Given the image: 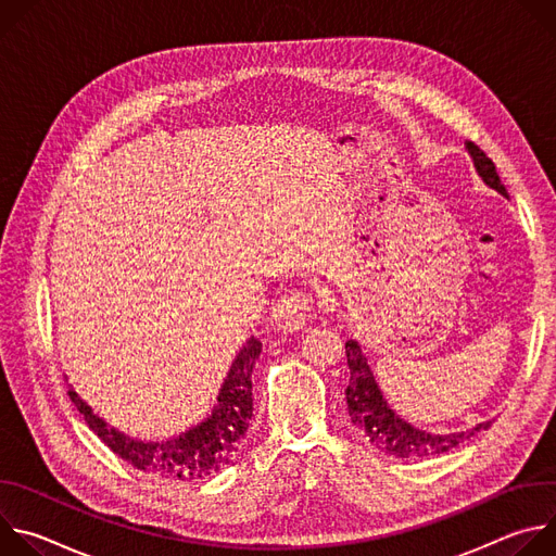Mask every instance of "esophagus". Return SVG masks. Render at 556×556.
<instances>
[{
	"instance_id": "1",
	"label": "esophagus",
	"mask_w": 556,
	"mask_h": 556,
	"mask_svg": "<svg viewBox=\"0 0 556 556\" xmlns=\"http://www.w3.org/2000/svg\"><path fill=\"white\" fill-rule=\"evenodd\" d=\"M312 307V296L307 292H286L273 307V324L281 332H296L305 326V314Z\"/></svg>"
}]
</instances>
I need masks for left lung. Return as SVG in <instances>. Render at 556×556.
<instances>
[{
    "instance_id": "left-lung-1",
    "label": "left lung",
    "mask_w": 556,
    "mask_h": 556,
    "mask_svg": "<svg viewBox=\"0 0 556 556\" xmlns=\"http://www.w3.org/2000/svg\"><path fill=\"white\" fill-rule=\"evenodd\" d=\"M464 147L482 182L508 200V191L502 185L491 157L478 144L464 142ZM345 354H348V367H350V382L345 389L350 418L358 429V433L382 453L391 457H401V459H427L455 448L470 435L486 431L491 427V420H486V422L475 425L472 429L451 431V433H435V431L420 429L409 420H405L387 403L384 393L376 382V376L358 341L350 339L345 343Z\"/></svg>"
}]
</instances>
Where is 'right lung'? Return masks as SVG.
Segmentation results:
<instances>
[{"instance_id":"1","label":"right lung","mask_w":556,"mask_h":556,"mask_svg":"<svg viewBox=\"0 0 556 556\" xmlns=\"http://www.w3.org/2000/svg\"><path fill=\"white\" fill-rule=\"evenodd\" d=\"M262 343L251 337L232 358L211 414L165 440H140L103 420L74 389L70 399L88 427L127 464L167 482H195L219 472L237 453L253 418L251 374Z\"/></svg>"}]
</instances>
